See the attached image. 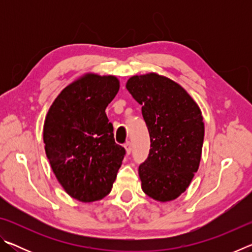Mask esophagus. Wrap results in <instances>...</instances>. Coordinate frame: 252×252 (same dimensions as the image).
Here are the masks:
<instances>
[{
  "mask_svg": "<svg viewBox=\"0 0 252 252\" xmlns=\"http://www.w3.org/2000/svg\"><path fill=\"white\" fill-rule=\"evenodd\" d=\"M125 149H126V155H130L131 153V150H132V148H131V142H126L125 143Z\"/></svg>",
  "mask_w": 252,
  "mask_h": 252,
  "instance_id": "34e87169",
  "label": "esophagus"
}]
</instances>
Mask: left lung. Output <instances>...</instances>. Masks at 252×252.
<instances>
[{
  "label": "left lung",
  "instance_id": "obj_1",
  "mask_svg": "<svg viewBox=\"0 0 252 252\" xmlns=\"http://www.w3.org/2000/svg\"><path fill=\"white\" fill-rule=\"evenodd\" d=\"M127 91L142 105L150 151L140 164L143 192L160 202L185 192L198 171L204 123L201 110L180 84L157 73L133 75Z\"/></svg>",
  "mask_w": 252,
  "mask_h": 252
}]
</instances>
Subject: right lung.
I'll return each mask as SVG.
<instances>
[{"mask_svg": "<svg viewBox=\"0 0 252 252\" xmlns=\"http://www.w3.org/2000/svg\"><path fill=\"white\" fill-rule=\"evenodd\" d=\"M119 89L116 76L87 73L63 89L45 117L43 141L51 168L65 192L81 202L110 193L125 158L105 114Z\"/></svg>", "mask_w": 252, "mask_h": 252, "instance_id": "add662e5", "label": "right lung"}]
</instances>
